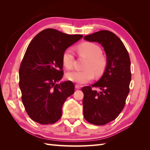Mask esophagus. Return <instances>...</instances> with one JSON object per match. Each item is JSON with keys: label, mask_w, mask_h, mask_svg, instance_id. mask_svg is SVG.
Masks as SVG:
<instances>
[{"label": "esophagus", "mask_w": 150, "mask_h": 150, "mask_svg": "<svg viewBox=\"0 0 150 150\" xmlns=\"http://www.w3.org/2000/svg\"><path fill=\"white\" fill-rule=\"evenodd\" d=\"M81 87H82V86H81V85H79V84H75V88L80 89Z\"/></svg>", "instance_id": "34e87169"}]
</instances>
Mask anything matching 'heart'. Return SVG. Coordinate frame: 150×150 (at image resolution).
Here are the masks:
<instances>
[{
	"label": "heart",
	"mask_w": 150,
	"mask_h": 150,
	"mask_svg": "<svg viewBox=\"0 0 150 150\" xmlns=\"http://www.w3.org/2000/svg\"><path fill=\"white\" fill-rule=\"evenodd\" d=\"M79 55L87 59L84 65L85 69L82 71H73L67 73L68 80L79 84H84L91 81L96 77H100L104 73L108 65L106 56L102 53V50L97 44L91 42H84L77 46ZM63 65L67 69L73 68L74 55L71 49L68 48L64 52L62 57Z\"/></svg>",
	"instance_id": "heart-1"
}]
</instances>
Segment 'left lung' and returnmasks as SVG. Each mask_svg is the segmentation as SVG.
<instances>
[{
    "mask_svg": "<svg viewBox=\"0 0 150 150\" xmlns=\"http://www.w3.org/2000/svg\"><path fill=\"white\" fill-rule=\"evenodd\" d=\"M84 39L100 44L106 54L108 65L100 80L82 88L84 119L95 125H104L115 119L125 106L132 78L129 56L121 40L110 31L101 30Z\"/></svg>",
    "mask_w": 150,
    "mask_h": 150,
    "instance_id": "obj_1",
    "label": "left lung"
}]
</instances>
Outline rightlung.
Masks as SVG:
<instances>
[{
  "instance_id": "add662e5",
  "label": "right lung",
  "mask_w": 150,
  "mask_h": 150,
  "mask_svg": "<svg viewBox=\"0 0 150 150\" xmlns=\"http://www.w3.org/2000/svg\"><path fill=\"white\" fill-rule=\"evenodd\" d=\"M49 28L31 41L19 68V87L28 115L41 124L56 122L66 98L74 93L71 81L57 84L63 76L64 52L82 38Z\"/></svg>"
}]
</instances>
